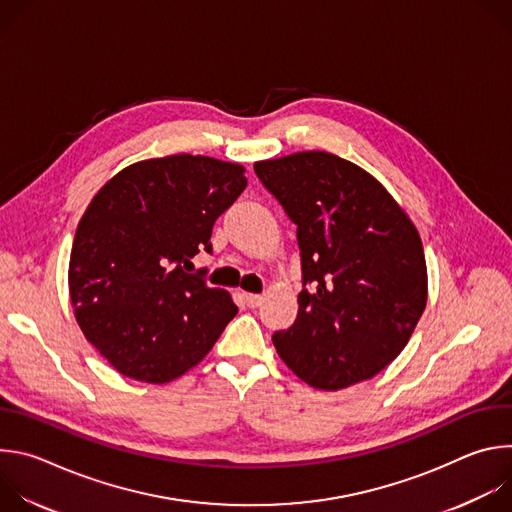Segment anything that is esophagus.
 <instances>
[{"label":"esophagus","mask_w":512,"mask_h":512,"mask_svg":"<svg viewBox=\"0 0 512 512\" xmlns=\"http://www.w3.org/2000/svg\"><path fill=\"white\" fill-rule=\"evenodd\" d=\"M263 296H257V294H243V302L247 304V308H259L263 304Z\"/></svg>","instance_id":"34e87169"}]
</instances>
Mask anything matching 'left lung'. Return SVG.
Masks as SVG:
<instances>
[{"label":"left lung","mask_w":512,"mask_h":512,"mask_svg":"<svg viewBox=\"0 0 512 512\" xmlns=\"http://www.w3.org/2000/svg\"><path fill=\"white\" fill-rule=\"evenodd\" d=\"M255 174L298 225L304 289L298 318L275 332L304 383L340 391L381 373L427 304L419 233L387 188L328 152L255 162Z\"/></svg>","instance_id":"1"}]
</instances>
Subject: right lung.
I'll use <instances>...</instances> for the list:
<instances>
[{
  "label": "right lung",
  "mask_w": 512,
  "mask_h": 512,
  "mask_svg": "<svg viewBox=\"0 0 512 512\" xmlns=\"http://www.w3.org/2000/svg\"><path fill=\"white\" fill-rule=\"evenodd\" d=\"M245 186L241 164L178 154L123 168L87 206L70 251V304L123 377H182L239 312L227 289L188 267L212 253V225Z\"/></svg>",
  "instance_id": "add662e5"
}]
</instances>
